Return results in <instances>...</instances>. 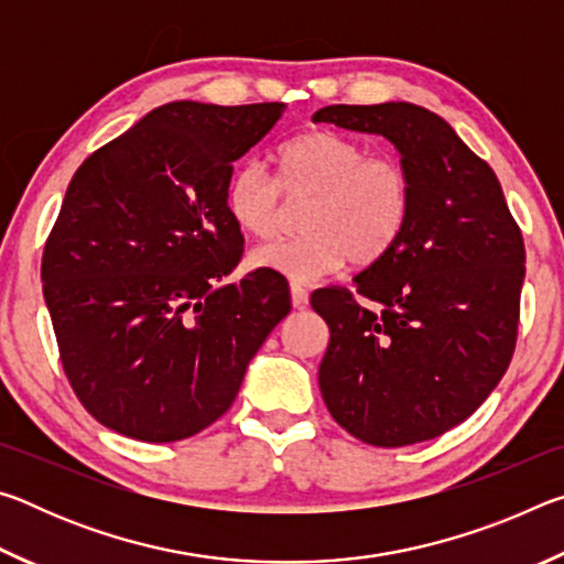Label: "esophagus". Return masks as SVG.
Segmentation results:
<instances>
[{
  "label": "esophagus",
  "mask_w": 564,
  "mask_h": 564,
  "mask_svg": "<svg viewBox=\"0 0 564 564\" xmlns=\"http://www.w3.org/2000/svg\"><path fill=\"white\" fill-rule=\"evenodd\" d=\"M291 303L293 308H305L308 305V291L301 283H291Z\"/></svg>",
  "instance_id": "esophagus-1"
}]
</instances>
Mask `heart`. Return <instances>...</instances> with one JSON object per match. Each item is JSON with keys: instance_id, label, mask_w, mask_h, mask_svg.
Listing matches in <instances>:
<instances>
[{"instance_id": "1", "label": "heart", "mask_w": 564, "mask_h": 564, "mask_svg": "<svg viewBox=\"0 0 564 564\" xmlns=\"http://www.w3.org/2000/svg\"><path fill=\"white\" fill-rule=\"evenodd\" d=\"M279 178L261 161L246 159L226 178L224 204L243 234L273 238L283 228L290 202L303 208L299 238L253 248L248 263L313 283L352 261L370 265L403 236L413 208V181L393 156H368L346 133L316 129L275 151Z\"/></svg>"}]
</instances>
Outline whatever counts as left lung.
<instances>
[{"instance_id":"left-lung-1","label":"left lung","mask_w":564,"mask_h":564,"mask_svg":"<svg viewBox=\"0 0 564 564\" xmlns=\"http://www.w3.org/2000/svg\"><path fill=\"white\" fill-rule=\"evenodd\" d=\"M313 121L393 141L413 181L398 243L352 279V291L311 295L330 328L323 400L368 445L431 441L470 417L510 366L524 279L520 226L495 171L437 113L408 101L336 104Z\"/></svg>"}]
</instances>
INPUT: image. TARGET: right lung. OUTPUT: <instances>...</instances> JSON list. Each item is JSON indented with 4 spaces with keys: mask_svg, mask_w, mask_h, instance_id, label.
I'll list each match as a JSON object with an SVG mask.
<instances>
[{
    "mask_svg": "<svg viewBox=\"0 0 564 564\" xmlns=\"http://www.w3.org/2000/svg\"><path fill=\"white\" fill-rule=\"evenodd\" d=\"M285 104L171 101L76 169L42 256L64 373L87 413L133 441L202 433L289 316L275 271L218 285L243 256L224 191Z\"/></svg>",
    "mask_w": 564,
    "mask_h": 564,
    "instance_id": "obj_1",
    "label": "right lung"
}]
</instances>
